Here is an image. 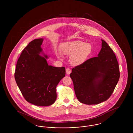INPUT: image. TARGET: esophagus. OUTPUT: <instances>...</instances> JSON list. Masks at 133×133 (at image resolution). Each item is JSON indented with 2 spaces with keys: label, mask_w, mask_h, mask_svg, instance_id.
Wrapping results in <instances>:
<instances>
[{
  "label": "esophagus",
  "mask_w": 133,
  "mask_h": 133,
  "mask_svg": "<svg viewBox=\"0 0 133 133\" xmlns=\"http://www.w3.org/2000/svg\"><path fill=\"white\" fill-rule=\"evenodd\" d=\"M71 69L69 68H67L66 69V74H67V75H69L70 74V73H71Z\"/></svg>",
  "instance_id": "obj_1"
}]
</instances>
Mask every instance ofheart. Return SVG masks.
<instances>
[{
  "label": "heart",
  "instance_id": "obj_1",
  "mask_svg": "<svg viewBox=\"0 0 133 133\" xmlns=\"http://www.w3.org/2000/svg\"><path fill=\"white\" fill-rule=\"evenodd\" d=\"M63 53L71 56L70 62L73 65H79L84 63L92 54L93 47L90 43L77 40L67 42L62 45Z\"/></svg>",
  "mask_w": 133,
  "mask_h": 133
}]
</instances>
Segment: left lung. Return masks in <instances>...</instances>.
Instances as JSON below:
<instances>
[{
	"label": "left lung",
	"mask_w": 133,
	"mask_h": 133,
	"mask_svg": "<svg viewBox=\"0 0 133 133\" xmlns=\"http://www.w3.org/2000/svg\"><path fill=\"white\" fill-rule=\"evenodd\" d=\"M102 41L98 56L76 66L70 75L78 100L84 104H98L107 100L120 76L113 50L104 40Z\"/></svg>",
	"instance_id": "obj_1"
}]
</instances>
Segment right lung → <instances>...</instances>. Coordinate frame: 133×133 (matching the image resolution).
<instances>
[{
    "mask_svg": "<svg viewBox=\"0 0 133 133\" xmlns=\"http://www.w3.org/2000/svg\"><path fill=\"white\" fill-rule=\"evenodd\" d=\"M43 39H34L22 51L16 64L14 77L28 102L38 106H48L56 99V88L65 76V68L50 66L47 56H41Z\"/></svg>",
    "mask_w": 133,
    "mask_h": 133,
    "instance_id": "obj_1",
    "label": "right lung"
}]
</instances>
